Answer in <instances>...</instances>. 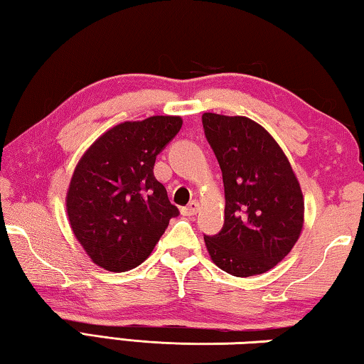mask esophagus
<instances>
[{
  "label": "esophagus",
  "mask_w": 364,
  "mask_h": 364,
  "mask_svg": "<svg viewBox=\"0 0 364 364\" xmlns=\"http://www.w3.org/2000/svg\"><path fill=\"white\" fill-rule=\"evenodd\" d=\"M199 208H200L199 202L193 200V202H189L186 207H183L181 212H183V215H186V217H193V215H196L197 212H199Z\"/></svg>",
  "instance_id": "obj_1"
}]
</instances>
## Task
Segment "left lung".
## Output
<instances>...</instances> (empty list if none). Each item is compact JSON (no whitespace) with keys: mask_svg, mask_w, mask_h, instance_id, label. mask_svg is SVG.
<instances>
[{"mask_svg":"<svg viewBox=\"0 0 364 364\" xmlns=\"http://www.w3.org/2000/svg\"><path fill=\"white\" fill-rule=\"evenodd\" d=\"M225 184V226L204 236L212 262L247 278L267 273L299 241L305 200L287 156L268 130L242 115H202Z\"/></svg>","mask_w":364,"mask_h":364,"instance_id":"8db88e82","label":"left lung"}]
</instances>
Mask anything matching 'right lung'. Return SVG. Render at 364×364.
I'll return each instance as SVG.
<instances>
[{
  "instance_id": "1",
  "label": "right lung",
  "mask_w": 364,
  "mask_h": 364,
  "mask_svg": "<svg viewBox=\"0 0 364 364\" xmlns=\"http://www.w3.org/2000/svg\"><path fill=\"white\" fill-rule=\"evenodd\" d=\"M181 125L180 115L122 122L80 157L65 194L67 218L97 267L114 273L136 268L178 215L154 164Z\"/></svg>"
}]
</instances>
